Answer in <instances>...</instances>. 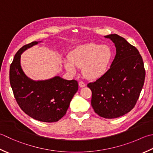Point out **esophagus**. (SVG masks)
Segmentation results:
<instances>
[{"instance_id": "obj_1", "label": "esophagus", "mask_w": 153, "mask_h": 153, "mask_svg": "<svg viewBox=\"0 0 153 153\" xmlns=\"http://www.w3.org/2000/svg\"><path fill=\"white\" fill-rule=\"evenodd\" d=\"M79 86L80 88H83V87L85 86V83L83 82H79Z\"/></svg>"}]
</instances>
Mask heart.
Returning <instances> with one entry per match:
<instances>
[{
    "mask_svg": "<svg viewBox=\"0 0 153 153\" xmlns=\"http://www.w3.org/2000/svg\"><path fill=\"white\" fill-rule=\"evenodd\" d=\"M112 58V51L107 45L90 42L81 45L68 55L64 66L71 74L76 73V68H82L87 78L95 79L106 72Z\"/></svg>",
    "mask_w": 153,
    "mask_h": 153,
    "instance_id": "obj_1",
    "label": "heart"
}]
</instances>
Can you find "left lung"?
<instances>
[{"label":"left lung","instance_id":"obj_1","mask_svg":"<svg viewBox=\"0 0 153 153\" xmlns=\"http://www.w3.org/2000/svg\"><path fill=\"white\" fill-rule=\"evenodd\" d=\"M115 44L116 55L110 68L95 82L89 83L91 106L105 119L128 113L135 105L144 85L145 70L139 52L120 36H105Z\"/></svg>","mask_w":153,"mask_h":153}]
</instances>
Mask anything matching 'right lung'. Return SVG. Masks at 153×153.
Returning a JSON list of instances; mask_svg holds the SVG:
<instances>
[{"label":"right lung","mask_w":153,"mask_h":153,"mask_svg":"<svg viewBox=\"0 0 153 153\" xmlns=\"http://www.w3.org/2000/svg\"><path fill=\"white\" fill-rule=\"evenodd\" d=\"M41 42L25 45L16 52L10 67V83L17 103L26 114L39 121L56 122L66 113L78 83L58 76L38 81L26 76L21 68V54Z\"/></svg>","instance_id":"1"}]
</instances>
